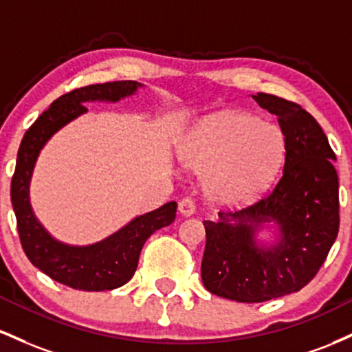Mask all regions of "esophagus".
<instances>
[{
  "mask_svg": "<svg viewBox=\"0 0 352 352\" xmlns=\"http://www.w3.org/2000/svg\"><path fill=\"white\" fill-rule=\"evenodd\" d=\"M196 211V203L191 199V197H183V199L179 201V212L183 216H191L195 214Z\"/></svg>",
  "mask_w": 352,
  "mask_h": 352,
  "instance_id": "obj_1",
  "label": "esophagus"
}]
</instances>
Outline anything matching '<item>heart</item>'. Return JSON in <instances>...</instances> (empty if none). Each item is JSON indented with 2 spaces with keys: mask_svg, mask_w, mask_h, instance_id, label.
I'll return each mask as SVG.
<instances>
[{
  "mask_svg": "<svg viewBox=\"0 0 352 352\" xmlns=\"http://www.w3.org/2000/svg\"><path fill=\"white\" fill-rule=\"evenodd\" d=\"M283 157V133L244 113H221L201 121L179 146L184 168L208 173L209 199L229 208L250 203L270 188Z\"/></svg>",
  "mask_w": 352,
  "mask_h": 352,
  "instance_id": "obj_1",
  "label": "heart"
}]
</instances>
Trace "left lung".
Segmentation results:
<instances>
[{
    "instance_id": "1",
    "label": "left lung",
    "mask_w": 352,
    "mask_h": 352,
    "mask_svg": "<svg viewBox=\"0 0 352 352\" xmlns=\"http://www.w3.org/2000/svg\"><path fill=\"white\" fill-rule=\"evenodd\" d=\"M278 116L284 168L263 199L204 221L201 278L209 293L238 302H264L302 289L321 270L339 231V179L324 131L306 109L274 94L252 96ZM266 222L280 229L272 247L255 232Z\"/></svg>"
}]
</instances>
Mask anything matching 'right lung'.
Wrapping results in <instances>:
<instances>
[{
    "label": "right lung",
    "instance_id": "1",
    "mask_svg": "<svg viewBox=\"0 0 352 352\" xmlns=\"http://www.w3.org/2000/svg\"><path fill=\"white\" fill-rule=\"evenodd\" d=\"M143 86L136 81L89 85L59 96L25 133L11 179V204L19 241L31 264L54 281L80 291H109L133 278L146 239L176 218L175 201L138 216L109 238L91 246H69L51 238L30 204V181L39 151L58 129L88 111L86 101H120Z\"/></svg>",
    "mask_w": 352,
    "mask_h": 352
}]
</instances>
